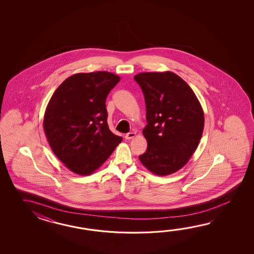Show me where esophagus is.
Masks as SVG:
<instances>
[{
	"mask_svg": "<svg viewBox=\"0 0 254 254\" xmlns=\"http://www.w3.org/2000/svg\"><path fill=\"white\" fill-rule=\"evenodd\" d=\"M135 135H136V133L133 132V131H131V132H128V133H126V134H125V139H126V140H130V139L134 138Z\"/></svg>",
	"mask_w": 254,
	"mask_h": 254,
	"instance_id": "esophagus-1",
	"label": "esophagus"
}]
</instances>
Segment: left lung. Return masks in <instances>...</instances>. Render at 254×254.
Returning a JSON list of instances; mask_svg holds the SVG:
<instances>
[{"mask_svg": "<svg viewBox=\"0 0 254 254\" xmlns=\"http://www.w3.org/2000/svg\"><path fill=\"white\" fill-rule=\"evenodd\" d=\"M144 95L148 142L140 162L157 175L175 173L188 162L200 142L204 114L194 92L172 71L134 76Z\"/></svg>", "mask_w": 254, "mask_h": 254, "instance_id": "left-lung-1", "label": "left lung"}]
</instances>
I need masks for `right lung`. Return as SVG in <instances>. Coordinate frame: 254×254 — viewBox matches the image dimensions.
I'll return each instance as SVG.
<instances>
[{"label":"right lung","mask_w":254,"mask_h":254,"mask_svg":"<svg viewBox=\"0 0 254 254\" xmlns=\"http://www.w3.org/2000/svg\"><path fill=\"white\" fill-rule=\"evenodd\" d=\"M121 78L108 71L67 78L49 101L43 128L54 154L71 172L89 175L123 138L109 129L105 101Z\"/></svg>","instance_id":"1"}]
</instances>
